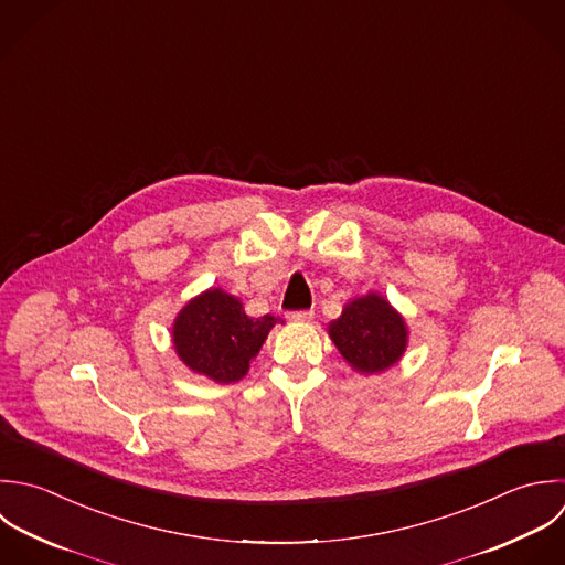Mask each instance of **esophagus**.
I'll list each match as a JSON object with an SVG mask.
<instances>
[{"mask_svg":"<svg viewBox=\"0 0 565 565\" xmlns=\"http://www.w3.org/2000/svg\"><path fill=\"white\" fill-rule=\"evenodd\" d=\"M315 317V310H295V312H288V319L290 321H312Z\"/></svg>","mask_w":565,"mask_h":565,"instance_id":"34e87169","label":"esophagus"}]
</instances>
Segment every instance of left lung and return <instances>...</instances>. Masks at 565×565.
Listing matches in <instances>:
<instances>
[{"instance_id": "8db88e82", "label": "left lung", "mask_w": 565, "mask_h": 565, "mask_svg": "<svg viewBox=\"0 0 565 565\" xmlns=\"http://www.w3.org/2000/svg\"><path fill=\"white\" fill-rule=\"evenodd\" d=\"M328 332L341 356L361 374H376L396 365L409 337L403 315L376 292L352 299L341 317L328 326Z\"/></svg>"}]
</instances>
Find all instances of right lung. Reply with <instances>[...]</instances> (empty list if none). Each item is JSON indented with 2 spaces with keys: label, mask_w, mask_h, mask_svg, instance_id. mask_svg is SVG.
<instances>
[{
  "label": "right lung",
  "mask_w": 565,
  "mask_h": 565,
  "mask_svg": "<svg viewBox=\"0 0 565 565\" xmlns=\"http://www.w3.org/2000/svg\"><path fill=\"white\" fill-rule=\"evenodd\" d=\"M281 319L248 317L237 297L222 288L193 297L173 321V348L195 374L215 383H235L246 376L268 332Z\"/></svg>",
  "instance_id": "add662e5"
}]
</instances>
